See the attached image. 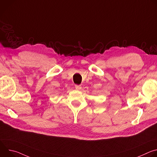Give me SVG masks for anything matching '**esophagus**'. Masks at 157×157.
Wrapping results in <instances>:
<instances>
[{
    "label": "esophagus",
    "mask_w": 157,
    "mask_h": 157,
    "mask_svg": "<svg viewBox=\"0 0 157 157\" xmlns=\"http://www.w3.org/2000/svg\"><path fill=\"white\" fill-rule=\"evenodd\" d=\"M75 88L76 89H78V90H80V89H81V85H76Z\"/></svg>",
    "instance_id": "1"
}]
</instances>
